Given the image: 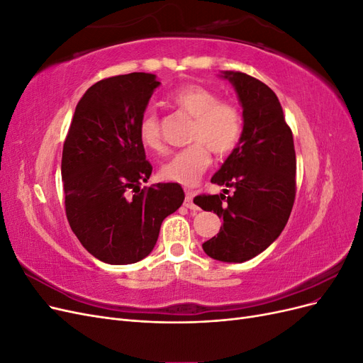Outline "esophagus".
<instances>
[{
	"label": "esophagus",
	"mask_w": 363,
	"mask_h": 363,
	"mask_svg": "<svg viewBox=\"0 0 363 363\" xmlns=\"http://www.w3.org/2000/svg\"><path fill=\"white\" fill-rule=\"evenodd\" d=\"M183 204H184L186 207H188V208H192V211H196V208H199V207L195 206V203H194V192H192V191L186 192L184 203H183Z\"/></svg>",
	"instance_id": "34e87169"
}]
</instances>
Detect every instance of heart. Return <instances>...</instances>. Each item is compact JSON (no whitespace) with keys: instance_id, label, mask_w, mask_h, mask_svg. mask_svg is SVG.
Wrapping results in <instances>:
<instances>
[{"instance_id":"obj_1","label":"heart","mask_w":363,"mask_h":363,"mask_svg":"<svg viewBox=\"0 0 363 363\" xmlns=\"http://www.w3.org/2000/svg\"><path fill=\"white\" fill-rule=\"evenodd\" d=\"M169 104L175 111L192 118L189 147L175 152L163 164L160 177L183 186H194L211 164V151L223 157L236 150L244 133V119L239 107L219 100V95L201 84H186L169 94ZM138 136L147 150L162 152L164 144L160 133V118L152 107H147L138 121Z\"/></svg>"}]
</instances>
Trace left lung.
Here are the masks:
<instances>
[{
    "mask_svg": "<svg viewBox=\"0 0 363 363\" xmlns=\"http://www.w3.org/2000/svg\"><path fill=\"white\" fill-rule=\"evenodd\" d=\"M242 104L244 133L212 177L233 195H200L194 203L223 219L203 244L207 256L242 263L267 250L286 225L295 201V148L277 95L255 77L225 71Z\"/></svg>",
    "mask_w": 363,
    "mask_h": 363,
    "instance_id": "obj_1",
    "label": "left lung"
}]
</instances>
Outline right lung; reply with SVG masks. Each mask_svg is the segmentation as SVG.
Listing matches in <instances>:
<instances>
[{
	"label": "right lung",
	"mask_w": 363,
	"mask_h": 363,
	"mask_svg": "<svg viewBox=\"0 0 363 363\" xmlns=\"http://www.w3.org/2000/svg\"><path fill=\"white\" fill-rule=\"evenodd\" d=\"M160 83L131 72L92 84L75 107L62 152L65 212L91 255L127 265L155 248L163 219L184 200L177 183L144 186L152 171L138 121Z\"/></svg>",
	"instance_id": "obj_1"
}]
</instances>
